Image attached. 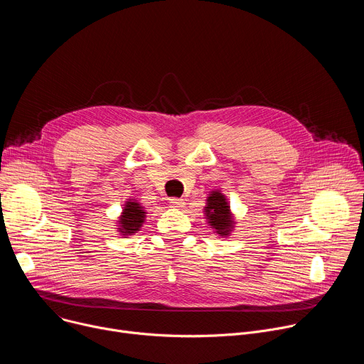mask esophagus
<instances>
[{"mask_svg": "<svg viewBox=\"0 0 364 364\" xmlns=\"http://www.w3.org/2000/svg\"><path fill=\"white\" fill-rule=\"evenodd\" d=\"M170 205L171 207H176V209H180V207H183L184 205V200L183 198H177V197H173V198H170Z\"/></svg>", "mask_w": 364, "mask_h": 364, "instance_id": "obj_1", "label": "esophagus"}]
</instances>
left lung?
<instances>
[{"label": "left lung", "mask_w": 364, "mask_h": 364, "mask_svg": "<svg viewBox=\"0 0 364 364\" xmlns=\"http://www.w3.org/2000/svg\"><path fill=\"white\" fill-rule=\"evenodd\" d=\"M205 219L209 220V225L216 230V233L222 237L230 235L232 229L235 228V220L230 212V205L225 194L219 190L212 191L207 197V203L204 207Z\"/></svg>", "instance_id": "1"}]
</instances>
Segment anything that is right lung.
<instances>
[{
  "mask_svg": "<svg viewBox=\"0 0 364 364\" xmlns=\"http://www.w3.org/2000/svg\"><path fill=\"white\" fill-rule=\"evenodd\" d=\"M145 220L144 207L136 200H128L118 220V232L122 236H129L136 233Z\"/></svg>",
  "mask_w": 364,
  "mask_h": 364,
  "instance_id": "right-lung-1",
  "label": "right lung"
}]
</instances>
